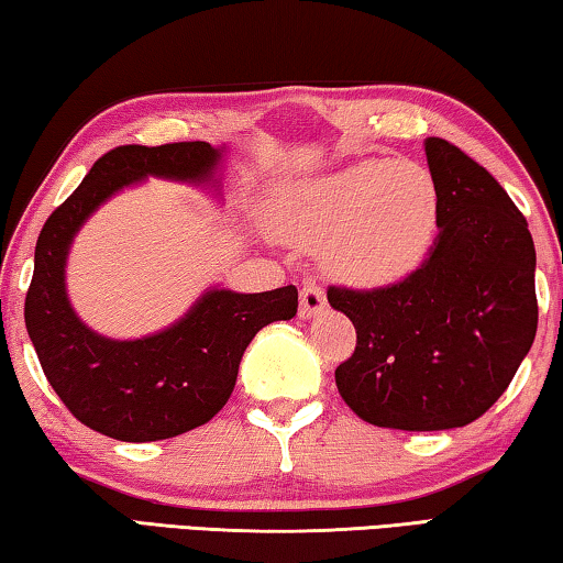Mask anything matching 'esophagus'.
I'll use <instances>...</instances> for the list:
<instances>
[{"label":"esophagus","instance_id":"34e87169","mask_svg":"<svg viewBox=\"0 0 563 563\" xmlns=\"http://www.w3.org/2000/svg\"><path fill=\"white\" fill-rule=\"evenodd\" d=\"M328 308L325 290L316 283H305L300 288V318H316Z\"/></svg>","mask_w":563,"mask_h":563}]
</instances>
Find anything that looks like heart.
<instances>
[{
  "label": "heart",
  "instance_id": "1",
  "mask_svg": "<svg viewBox=\"0 0 563 563\" xmlns=\"http://www.w3.org/2000/svg\"><path fill=\"white\" fill-rule=\"evenodd\" d=\"M268 221L283 241L320 247L332 278L385 288L412 275L440 223V190L415 161H360L275 190Z\"/></svg>",
  "mask_w": 563,
  "mask_h": 563
}]
</instances>
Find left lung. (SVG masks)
<instances>
[{
  "label": "left lung",
  "mask_w": 563,
  "mask_h": 563,
  "mask_svg": "<svg viewBox=\"0 0 563 563\" xmlns=\"http://www.w3.org/2000/svg\"><path fill=\"white\" fill-rule=\"evenodd\" d=\"M440 233L422 265L385 288L330 285L357 332L335 385L360 419L405 432L454 430L504 395L537 335V253L527 218L487 168L427 139Z\"/></svg>",
  "instance_id": "left-lung-1"
}]
</instances>
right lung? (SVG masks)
I'll list each match as a JSON object with an SVG mask.
<instances>
[{
  "instance_id": "right-lung-1",
  "label": "right lung",
  "mask_w": 563,
  "mask_h": 563,
  "mask_svg": "<svg viewBox=\"0 0 563 563\" xmlns=\"http://www.w3.org/2000/svg\"><path fill=\"white\" fill-rule=\"evenodd\" d=\"M221 151L206 141L117 146L46 218L24 300L26 332L54 393L89 430L121 442H156L221 412L255 332L298 312V288L211 290L188 316L144 340H109L74 316L64 290L69 243L93 208L144 176L206 180Z\"/></svg>"
}]
</instances>
